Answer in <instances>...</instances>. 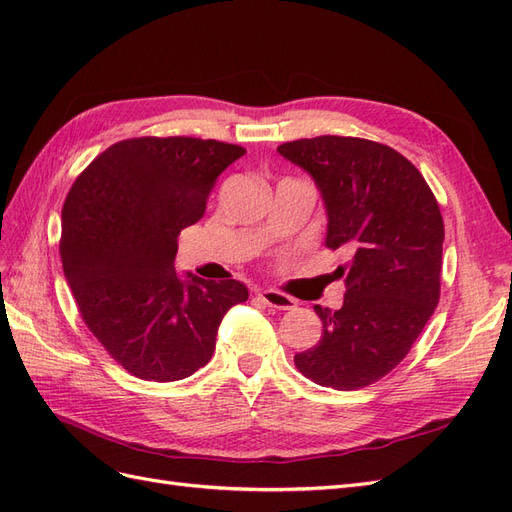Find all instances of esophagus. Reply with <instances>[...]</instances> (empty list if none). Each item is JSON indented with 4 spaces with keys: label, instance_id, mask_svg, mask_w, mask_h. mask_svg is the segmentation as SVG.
<instances>
[{
    "label": "esophagus",
    "instance_id": "esophagus-1",
    "mask_svg": "<svg viewBox=\"0 0 512 512\" xmlns=\"http://www.w3.org/2000/svg\"><path fill=\"white\" fill-rule=\"evenodd\" d=\"M258 299L262 303H267L269 307H275V309H294V307H297V301L288 297V294H282L277 290H258Z\"/></svg>",
    "mask_w": 512,
    "mask_h": 512
}]
</instances>
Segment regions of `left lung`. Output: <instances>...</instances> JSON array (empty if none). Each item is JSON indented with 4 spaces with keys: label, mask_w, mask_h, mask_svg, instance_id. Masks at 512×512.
<instances>
[{
    "label": "left lung",
    "mask_w": 512,
    "mask_h": 512,
    "mask_svg": "<svg viewBox=\"0 0 512 512\" xmlns=\"http://www.w3.org/2000/svg\"><path fill=\"white\" fill-rule=\"evenodd\" d=\"M277 151L312 175L329 220L324 243L350 256L335 271L346 275L344 305H314L322 337L294 365L320 386L363 389L401 363L438 305V200L410 160L365 138H301Z\"/></svg>",
    "instance_id": "1"
}]
</instances>
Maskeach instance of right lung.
I'll return each instance as SVG.
<instances>
[{"label": "right lung", "instance_id": "obj_1", "mask_svg": "<svg viewBox=\"0 0 512 512\" xmlns=\"http://www.w3.org/2000/svg\"><path fill=\"white\" fill-rule=\"evenodd\" d=\"M239 145L128 138L102 151L61 209L59 254L87 329L132 376L173 382L209 363L220 322L250 297L237 280L175 271L177 237L203 218Z\"/></svg>", "mask_w": 512, "mask_h": 512}]
</instances>
